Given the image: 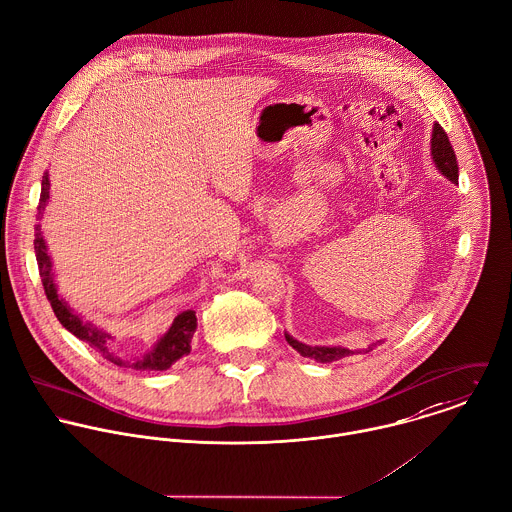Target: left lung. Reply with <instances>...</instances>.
I'll return each mask as SVG.
<instances>
[{
	"mask_svg": "<svg viewBox=\"0 0 512 512\" xmlns=\"http://www.w3.org/2000/svg\"><path fill=\"white\" fill-rule=\"evenodd\" d=\"M431 155H433V161L435 165L439 167V171L443 175H447L451 181H459V165H457V155H455V149L449 141V135L447 131L435 123L433 127V139H431ZM287 343L297 351L301 353L303 357H311L319 363H331V361H339L343 357H349L353 355V351L349 349H343V347H309V345H303L299 341H295L291 335H285ZM377 347V345H373ZM373 347H369V351H373Z\"/></svg>",
	"mask_w": 512,
	"mask_h": 512,
	"instance_id": "left-lung-1",
	"label": "left lung"
}]
</instances>
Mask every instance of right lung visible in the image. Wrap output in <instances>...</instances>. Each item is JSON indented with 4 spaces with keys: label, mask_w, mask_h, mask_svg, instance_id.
Returning a JSON list of instances; mask_svg holds the SVG:
<instances>
[{
    "label": "right lung",
    "mask_w": 512,
    "mask_h": 512,
    "mask_svg": "<svg viewBox=\"0 0 512 512\" xmlns=\"http://www.w3.org/2000/svg\"><path fill=\"white\" fill-rule=\"evenodd\" d=\"M47 199H49V179H47V173H43L41 195H39V205H37L39 217H41V211L47 205ZM33 247H35V257H37V267H39V277H41V283H43V291H45V297H47L57 321L69 333H73L77 339H81L83 343H87L89 347L99 351L107 361H111L117 367H131V369H137V371H167L175 361L189 355L191 339H193V333L197 329L195 311H183L181 315H177L173 325L169 327V331L157 341V345L147 355H143L135 361H123L121 357H117L109 347L111 335L99 331L91 323H83L77 315H73V311L67 307V303L63 299H59L55 283H53V275H51V259L47 255V247H45V241H43V235H41V225H35Z\"/></svg>",
    "instance_id": "obj_1"
}]
</instances>
